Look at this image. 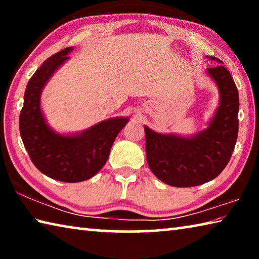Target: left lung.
Returning a JSON list of instances; mask_svg holds the SVG:
<instances>
[{
  "label": "left lung",
  "mask_w": 259,
  "mask_h": 259,
  "mask_svg": "<svg viewBox=\"0 0 259 259\" xmlns=\"http://www.w3.org/2000/svg\"><path fill=\"white\" fill-rule=\"evenodd\" d=\"M207 71L219 89L221 103L207 129L195 137L162 135L145 125L146 157L152 172L164 184L191 187L212 181L229 163L239 131V93L222 60Z\"/></svg>",
  "instance_id": "obj_1"
}]
</instances>
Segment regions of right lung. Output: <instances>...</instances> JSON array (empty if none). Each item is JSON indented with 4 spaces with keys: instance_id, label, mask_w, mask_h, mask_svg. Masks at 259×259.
<instances>
[{
    "instance_id": "1",
    "label": "right lung",
    "mask_w": 259,
    "mask_h": 259,
    "mask_svg": "<svg viewBox=\"0 0 259 259\" xmlns=\"http://www.w3.org/2000/svg\"><path fill=\"white\" fill-rule=\"evenodd\" d=\"M72 50L69 47L52 55L33 74L19 116L21 139L34 165L46 176L65 183L95 176L106 163L114 140L128 122L126 117L105 120L75 136H61L48 126L40 107L41 91Z\"/></svg>"
}]
</instances>
